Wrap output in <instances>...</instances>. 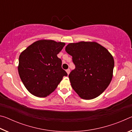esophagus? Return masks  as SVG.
<instances>
[{
	"label": "esophagus",
	"instance_id": "obj_1",
	"mask_svg": "<svg viewBox=\"0 0 132 132\" xmlns=\"http://www.w3.org/2000/svg\"><path fill=\"white\" fill-rule=\"evenodd\" d=\"M66 72H67V73H68V75H69V73H70V69H67V70H66Z\"/></svg>",
	"mask_w": 132,
	"mask_h": 132
}]
</instances>
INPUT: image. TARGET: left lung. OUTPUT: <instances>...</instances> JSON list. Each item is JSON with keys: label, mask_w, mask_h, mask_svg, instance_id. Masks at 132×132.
I'll list each match as a JSON object with an SVG mask.
<instances>
[{"label": "left lung", "mask_w": 132, "mask_h": 132, "mask_svg": "<svg viewBox=\"0 0 132 132\" xmlns=\"http://www.w3.org/2000/svg\"><path fill=\"white\" fill-rule=\"evenodd\" d=\"M65 50L72 56L76 67L69 75L73 90L82 99L97 97L111 81L114 68L112 56L95 42L70 43Z\"/></svg>", "instance_id": "1"}]
</instances>
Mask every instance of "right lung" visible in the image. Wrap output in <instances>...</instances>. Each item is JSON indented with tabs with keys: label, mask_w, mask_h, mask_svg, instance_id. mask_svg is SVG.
Here are the masks:
<instances>
[{
	"label": "right lung",
	"mask_w": 132,
	"mask_h": 132,
	"mask_svg": "<svg viewBox=\"0 0 132 132\" xmlns=\"http://www.w3.org/2000/svg\"><path fill=\"white\" fill-rule=\"evenodd\" d=\"M65 43L53 40H39L21 53L19 74L27 90L38 97H45L54 91L66 71L57 55Z\"/></svg>",
	"instance_id": "obj_1"
}]
</instances>
